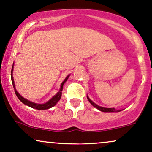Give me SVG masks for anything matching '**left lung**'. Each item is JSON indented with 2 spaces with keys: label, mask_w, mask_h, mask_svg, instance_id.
<instances>
[{
  "label": "left lung",
  "mask_w": 152,
  "mask_h": 152,
  "mask_svg": "<svg viewBox=\"0 0 152 152\" xmlns=\"http://www.w3.org/2000/svg\"><path fill=\"white\" fill-rule=\"evenodd\" d=\"M87 98H88V100H89V101H90V103H91L92 105H93V106L95 107V108H98V110H101V111H103V112H118V111H121V110H116L114 108H103V107L99 106V105H96V104L93 103V102L92 101V100H90V99L89 98H88V96H87Z\"/></svg>",
  "instance_id": "1"
}]
</instances>
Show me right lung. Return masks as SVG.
Returning a JSON list of instances; mask_svg holds the SVG:
<instances>
[{
    "label": "right lung",
    "mask_w": 152,
    "mask_h": 152,
    "mask_svg": "<svg viewBox=\"0 0 152 152\" xmlns=\"http://www.w3.org/2000/svg\"><path fill=\"white\" fill-rule=\"evenodd\" d=\"M13 67H12V69H11V81H12V84H13V88H14L15 93H16V96L18 97V98L19 99V100H21V101L23 104H25V105H28V106L31 107V108L37 109V110H46V109H48V108H52V107H53L54 105H55L56 103H57V102L59 101V100H60L61 96H62V88H63V85H64V83H65V82L67 81V80L68 79V77H69V75H68L67 77L65 78V80H64L62 82V84H61L60 90H59V91L58 92L57 94L54 95L53 98H52V99H51V100H49L48 102H47V103H44V104H37V103H33V102H31V101H29V100H26V98H23V97H22L21 95H20L19 93H18V92L16 91V89H15L14 81H13V76H12V72H13Z\"/></svg>",
    "instance_id": "1"
}]
</instances>
